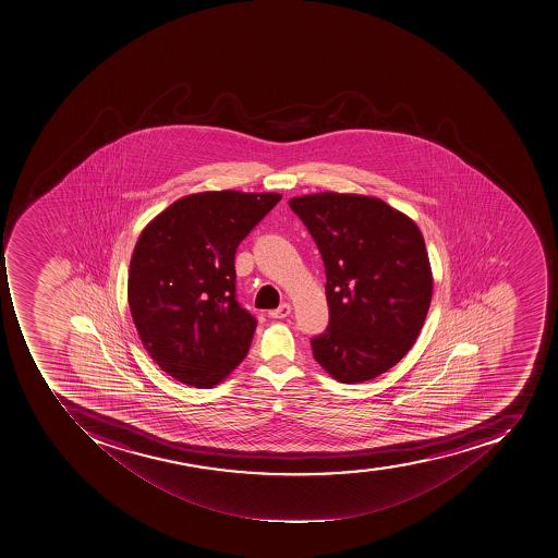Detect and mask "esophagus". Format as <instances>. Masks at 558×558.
I'll list each match as a JSON object with an SVG mask.
<instances>
[{"label":"esophagus","mask_w":558,"mask_h":558,"mask_svg":"<svg viewBox=\"0 0 558 558\" xmlns=\"http://www.w3.org/2000/svg\"><path fill=\"white\" fill-rule=\"evenodd\" d=\"M289 314H291V304L283 303L280 304V308L271 310L267 315L271 318H286L289 317Z\"/></svg>","instance_id":"1"}]
</instances>
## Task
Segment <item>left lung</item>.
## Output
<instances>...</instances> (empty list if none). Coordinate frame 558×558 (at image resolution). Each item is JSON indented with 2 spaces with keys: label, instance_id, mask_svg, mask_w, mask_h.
<instances>
[{
  "label": "left lung",
  "instance_id": "obj_1",
  "mask_svg": "<svg viewBox=\"0 0 558 558\" xmlns=\"http://www.w3.org/2000/svg\"><path fill=\"white\" fill-rule=\"evenodd\" d=\"M323 255L329 326L314 357L338 383H366L414 345L432 301L423 234L403 213L364 195L292 198Z\"/></svg>",
  "mask_w": 558,
  "mask_h": 558
}]
</instances>
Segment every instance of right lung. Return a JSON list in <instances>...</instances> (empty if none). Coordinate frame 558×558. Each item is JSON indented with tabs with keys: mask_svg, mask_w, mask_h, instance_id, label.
<instances>
[{
	"mask_svg": "<svg viewBox=\"0 0 558 558\" xmlns=\"http://www.w3.org/2000/svg\"><path fill=\"white\" fill-rule=\"evenodd\" d=\"M280 198L234 190L189 195L138 238L130 312L153 360L180 383L217 386L248 352L257 318L235 295V250Z\"/></svg>",
	"mask_w": 558,
	"mask_h": 558,
	"instance_id": "add662e5",
	"label": "right lung"
}]
</instances>
